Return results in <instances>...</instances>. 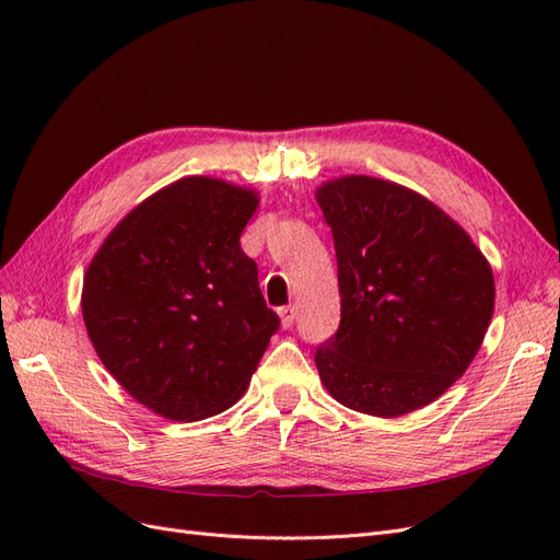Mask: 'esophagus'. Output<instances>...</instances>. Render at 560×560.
Masks as SVG:
<instances>
[{
    "instance_id": "34e87169",
    "label": "esophagus",
    "mask_w": 560,
    "mask_h": 560,
    "mask_svg": "<svg viewBox=\"0 0 560 560\" xmlns=\"http://www.w3.org/2000/svg\"><path fill=\"white\" fill-rule=\"evenodd\" d=\"M278 315H280L282 327L290 329V327L294 325V319H296V308H294V306H282V308L278 311Z\"/></svg>"
}]
</instances>
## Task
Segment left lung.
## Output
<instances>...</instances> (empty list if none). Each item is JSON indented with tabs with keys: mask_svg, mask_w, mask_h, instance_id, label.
<instances>
[{
	"mask_svg": "<svg viewBox=\"0 0 560 560\" xmlns=\"http://www.w3.org/2000/svg\"><path fill=\"white\" fill-rule=\"evenodd\" d=\"M331 229L341 322L315 350L352 411L395 418L465 374L493 317L495 282L469 235L422 196L364 175L317 191Z\"/></svg>",
	"mask_w": 560,
	"mask_h": 560,
	"instance_id": "obj_1",
	"label": "left lung"
}]
</instances>
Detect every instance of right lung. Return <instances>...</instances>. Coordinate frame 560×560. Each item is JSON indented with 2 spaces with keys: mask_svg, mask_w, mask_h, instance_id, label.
<instances>
[{
  "mask_svg": "<svg viewBox=\"0 0 560 560\" xmlns=\"http://www.w3.org/2000/svg\"><path fill=\"white\" fill-rule=\"evenodd\" d=\"M257 194L186 177L147 198L100 247L81 311L95 352L163 418L229 409L280 329L241 247Z\"/></svg>",
  "mask_w": 560,
  "mask_h": 560,
  "instance_id": "1",
  "label": "right lung"
}]
</instances>
